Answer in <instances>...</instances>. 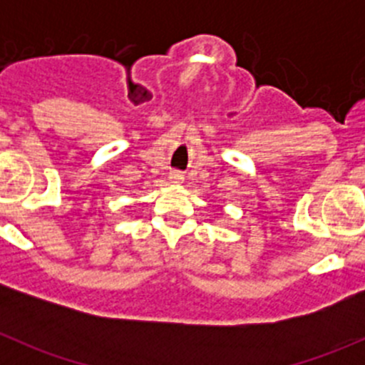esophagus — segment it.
Instances as JSON below:
<instances>
[{"label":"esophagus","instance_id":"34e87169","mask_svg":"<svg viewBox=\"0 0 365 365\" xmlns=\"http://www.w3.org/2000/svg\"><path fill=\"white\" fill-rule=\"evenodd\" d=\"M171 180L175 183H180V182H183V175L180 171H173L171 173Z\"/></svg>","mask_w":365,"mask_h":365}]
</instances>
